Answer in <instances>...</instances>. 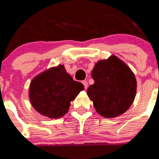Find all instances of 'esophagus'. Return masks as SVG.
<instances>
[{
    "instance_id": "esophagus-1",
    "label": "esophagus",
    "mask_w": 159,
    "mask_h": 159,
    "mask_svg": "<svg viewBox=\"0 0 159 159\" xmlns=\"http://www.w3.org/2000/svg\"><path fill=\"white\" fill-rule=\"evenodd\" d=\"M83 84H84V88H85V89H87V88H88V82H87L86 80H84L83 81Z\"/></svg>"
}]
</instances>
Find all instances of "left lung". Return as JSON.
Returning <instances> with one entry per match:
<instances>
[{"label":"left lung","instance_id":"1","mask_svg":"<svg viewBox=\"0 0 159 159\" xmlns=\"http://www.w3.org/2000/svg\"><path fill=\"white\" fill-rule=\"evenodd\" d=\"M92 77L95 83L88 88L96 111L105 118L125 113L135 98L137 82L130 67L116 56L99 60L94 66Z\"/></svg>","mask_w":159,"mask_h":159}]
</instances>
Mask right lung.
Returning <instances> with one entry per match:
<instances>
[{"label":"right lung","mask_w":159,"mask_h":159,"mask_svg":"<svg viewBox=\"0 0 159 159\" xmlns=\"http://www.w3.org/2000/svg\"><path fill=\"white\" fill-rule=\"evenodd\" d=\"M84 89V85L73 80L64 66L60 64L32 79L29 96L32 106L40 115L59 119L68 111L71 101Z\"/></svg>","instance_id":"obj_1"}]
</instances>
